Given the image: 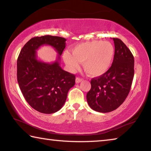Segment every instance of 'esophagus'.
<instances>
[{
  "label": "esophagus",
  "mask_w": 151,
  "mask_h": 151,
  "mask_svg": "<svg viewBox=\"0 0 151 151\" xmlns=\"http://www.w3.org/2000/svg\"><path fill=\"white\" fill-rule=\"evenodd\" d=\"M82 81H83V79L81 78H79V77H76V79H75L76 83H81V82Z\"/></svg>",
  "instance_id": "34e87169"
}]
</instances>
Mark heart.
Here are the masks:
<instances>
[{
  "label": "heart",
  "instance_id": "heart-1",
  "mask_svg": "<svg viewBox=\"0 0 151 151\" xmlns=\"http://www.w3.org/2000/svg\"><path fill=\"white\" fill-rule=\"evenodd\" d=\"M71 52L72 55L68 52L63 55L68 69L75 71L79 68V63H83L86 73L92 76H99L105 73L111 66L114 48L108 41L93 40L75 45Z\"/></svg>",
  "mask_w": 151,
  "mask_h": 151
}]
</instances>
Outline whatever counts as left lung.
Wrapping results in <instances>:
<instances>
[{
    "label": "left lung",
    "mask_w": 151,
    "mask_h": 151,
    "mask_svg": "<svg viewBox=\"0 0 151 151\" xmlns=\"http://www.w3.org/2000/svg\"><path fill=\"white\" fill-rule=\"evenodd\" d=\"M114 55L106 72L91 81L86 94L89 106L99 112H109L123 103L131 90L134 77V57L121 39L112 38Z\"/></svg>",
    "instance_id": "8db88e82"
}]
</instances>
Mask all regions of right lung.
Segmentation results:
<instances>
[{
  "label": "right lung",
  "instance_id": "obj_1",
  "mask_svg": "<svg viewBox=\"0 0 151 151\" xmlns=\"http://www.w3.org/2000/svg\"><path fill=\"white\" fill-rule=\"evenodd\" d=\"M65 38L45 35L32 38L20 50L17 59V81L30 106L45 114L57 112L65 104L68 92L75 84V76L60 66ZM42 45L54 47L59 54L54 63L37 59L36 50Z\"/></svg>",
  "mask_w": 151,
  "mask_h": 151
}]
</instances>
